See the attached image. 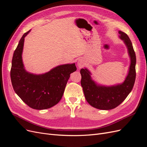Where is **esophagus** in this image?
<instances>
[{
    "label": "esophagus",
    "instance_id": "esophagus-1",
    "mask_svg": "<svg viewBox=\"0 0 147 147\" xmlns=\"http://www.w3.org/2000/svg\"><path fill=\"white\" fill-rule=\"evenodd\" d=\"M84 64V61L83 59H79L77 62V65L78 67V68H82L83 67Z\"/></svg>",
    "mask_w": 147,
    "mask_h": 147
}]
</instances>
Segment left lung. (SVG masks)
Here are the masks:
<instances>
[{
	"mask_svg": "<svg viewBox=\"0 0 147 147\" xmlns=\"http://www.w3.org/2000/svg\"><path fill=\"white\" fill-rule=\"evenodd\" d=\"M119 37L125 44L131 63L127 76L122 83L112 86L97 84L91 78L88 69L80 70L81 85L86 100L92 107L100 110H110L121 104L132 91L136 80V56L131 40L122 31L118 32Z\"/></svg>",
	"mask_w": 147,
	"mask_h": 147,
	"instance_id": "obj_1",
	"label": "left lung"
}]
</instances>
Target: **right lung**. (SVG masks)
Here are the masks:
<instances>
[{"instance_id": "right-lung-1", "label": "right lung", "mask_w": 147, "mask_h": 147, "mask_svg": "<svg viewBox=\"0 0 147 147\" xmlns=\"http://www.w3.org/2000/svg\"><path fill=\"white\" fill-rule=\"evenodd\" d=\"M21 37L13 53L10 77L13 90L21 100L30 108L44 110L56 105L63 96L70 75L76 71L75 64L55 67L43 74H34L24 69L22 53L24 38Z\"/></svg>"}]
</instances>
